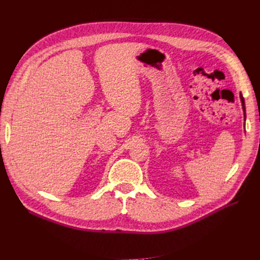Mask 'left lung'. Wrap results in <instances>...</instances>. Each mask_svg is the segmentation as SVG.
<instances>
[{
    "label": "left lung",
    "instance_id": "8db88e82",
    "mask_svg": "<svg viewBox=\"0 0 260 260\" xmlns=\"http://www.w3.org/2000/svg\"><path fill=\"white\" fill-rule=\"evenodd\" d=\"M240 98H241L242 106H243V111H244V117H245V103H244V99H243V96H242V94H240Z\"/></svg>",
    "mask_w": 260,
    "mask_h": 260
}]
</instances>
